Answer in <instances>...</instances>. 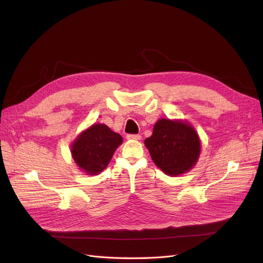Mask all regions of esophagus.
Segmentation results:
<instances>
[{
  "label": "esophagus",
  "mask_w": 263,
  "mask_h": 263,
  "mask_svg": "<svg viewBox=\"0 0 263 263\" xmlns=\"http://www.w3.org/2000/svg\"><path fill=\"white\" fill-rule=\"evenodd\" d=\"M127 139L128 140H136V141H139V140L142 139V136H141V134H128L127 135Z\"/></svg>",
  "instance_id": "1"
}]
</instances>
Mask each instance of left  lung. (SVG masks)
Listing matches in <instances>:
<instances>
[{"mask_svg":"<svg viewBox=\"0 0 263 263\" xmlns=\"http://www.w3.org/2000/svg\"><path fill=\"white\" fill-rule=\"evenodd\" d=\"M151 159L165 174L181 175L197 162L200 153L198 135L182 121L160 119L154 133L145 140Z\"/></svg>","mask_w":263,"mask_h":263,"instance_id":"obj_1","label":"left lung"}]
</instances>
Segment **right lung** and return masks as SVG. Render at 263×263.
Here are the masks:
<instances>
[{
  "instance_id": "add662e5",
  "label": "right lung",
  "mask_w": 263,
  "mask_h": 263,
  "mask_svg": "<svg viewBox=\"0 0 263 263\" xmlns=\"http://www.w3.org/2000/svg\"><path fill=\"white\" fill-rule=\"evenodd\" d=\"M122 137L107 126L97 123L83 132L72 146V157L80 168L89 175L102 172L112 159Z\"/></svg>"
}]
</instances>
